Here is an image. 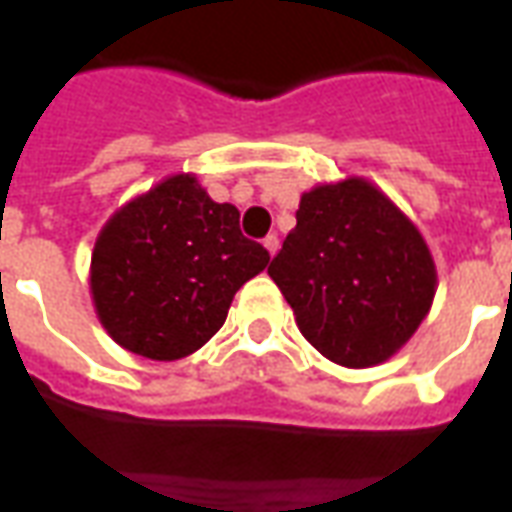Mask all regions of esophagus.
<instances>
[{"label": "esophagus", "mask_w": 512, "mask_h": 512, "mask_svg": "<svg viewBox=\"0 0 512 512\" xmlns=\"http://www.w3.org/2000/svg\"><path fill=\"white\" fill-rule=\"evenodd\" d=\"M264 248H267V251H270V256H275V253H278V248H280L278 234H270V237H267V240H264Z\"/></svg>", "instance_id": "34e87169"}]
</instances>
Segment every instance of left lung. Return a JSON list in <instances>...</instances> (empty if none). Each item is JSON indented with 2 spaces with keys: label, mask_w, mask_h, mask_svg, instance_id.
Returning <instances> with one entry per match:
<instances>
[{
  "label": "left lung",
  "mask_w": 512,
  "mask_h": 512,
  "mask_svg": "<svg viewBox=\"0 0 512 512\" xmlns=\"http://www.w3.org/2000/svg\"><path fill=\"white\" fill-rule=\"evenodd\" d=\"M270 278L299 332L340 367L383 364L432 310L437 267L424 234L372 180L348 175L302 194Z\"/></svg>",
  "instance_id": "obj_1"
}]
</instances>
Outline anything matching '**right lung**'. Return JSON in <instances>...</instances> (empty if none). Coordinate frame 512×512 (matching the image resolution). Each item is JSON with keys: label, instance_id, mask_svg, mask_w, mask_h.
<instances>
[{"label": "right lung", "instance_id": "obj_1", "mask_svg": "<svg viewBox=\"0 0 512 512\" xmlns=\"http://www.w3.org/2000/svg\"><path fill=\"white\" fill-rule=\"evenodd\" d=\"M270 264L242 237L240 210L213 202L191 172H175L115 210L91 251L96 318L126 351L186 359L226 321L242 283Z\"/></svg>", "mask_w": 512, "mask_h": 512}]
</instances>
